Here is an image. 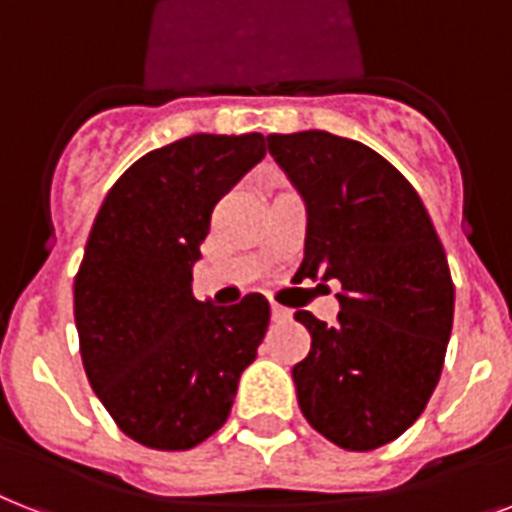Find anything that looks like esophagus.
<instances>
[{
	"label": "esophagus",
	"mask_w": 512,
	"mask_h": 512,
	"mask_svg": "<svg viewBox=\"0 0 512 512\" xmlns=\"http://www.w3.org/2000/svg\"><path fill=\"white\" fill-rule=\"evenodd\" d=\"M270 315H273V321H286V318H289V310L273 302V305H270Z\"/></svg>",
	"instance_id": "1"
}]
</instances>
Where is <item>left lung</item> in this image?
I'll list each match as a JSON object with an SVG mask.
<instances>
[{"mask_svg":"<svg viewBox=\"0 0 512 512\" xmlns=\"http://www.w3.org/2000/svg\"><path fill=\"white\" fill-rule=\"evenodd\" d=\"M268 152L307 205L294 278L342 284L334 326L294 313L313 339L292 371L299 410L342 450L384 447L418 421L442 376L455 315L444 247L418 191L360 141L270 134Z\"/></svg>","mask_w":512,"mask_h":512,"instance_id":"left-lung-1","label":"left lung"}]
</instances>
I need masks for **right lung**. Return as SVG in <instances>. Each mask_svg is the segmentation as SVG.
<instances>
[{"mask_svg": "<svg viewBox=\"0 0 512 512\" xmlns=\"http://www.w3.org/2000/svg\"><path fill=\"white\" fill-rule=\"evenodd\" d=\"M263 157V134L173 141L115 181L91 226L73 284L83 371L118 429L149 450L213 436L268 331L263 294L231 307L191 294L215 205Z\"/></svg>", "mask_w": 512, "mask_h": 512, "instance_id": "right-lung-1", "label": "right lung"}]
</instances>
